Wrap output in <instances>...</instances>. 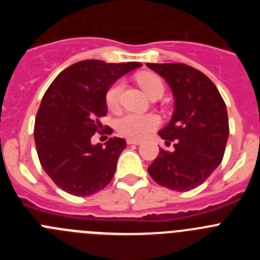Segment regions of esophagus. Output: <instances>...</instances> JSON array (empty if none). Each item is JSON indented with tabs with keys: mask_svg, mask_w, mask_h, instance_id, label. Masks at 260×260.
I'll list each match as a JSON object with an SVG mask.
<instances>
[{
	"mask_svg": "<svg viewBox=\"0 0 260 260\" xmlns=\"http://www.w3.org/2000/svg\"><path fill=\"white\" fill-rule=\"evenodd\" d=\"M127 144H141V141H137V139H127Z\"/></svg>",
	"mask_w": 260,
	"mask_h": 260,
	"instance_id": "esophagus-1",
	"label": "esophagus"
}]
</instances>
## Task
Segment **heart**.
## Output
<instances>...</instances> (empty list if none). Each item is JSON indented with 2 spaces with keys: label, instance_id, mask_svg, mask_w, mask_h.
Returning <instances> with one entry per match:
<instances>
[{
  "label": "heart",
  "instance_id": "1",
  "mask_svg": "<svg viewBox=\"0 0 260 260\" xmlns=\"http://www.w3.org/2000/svg\"><path fill=\"white\" fill-rule=\"evenodd\" d=\"M138 83L142 87L147 95L153 96L156 93L164 92V84L161 79L151 73H142L137 77ZM123 89V82L118 80L113 86L108 89L105 100L110 110H117L119 108L121 102V93ZM160 123V119L156 114H138V113H126L121 118H118L116 123L117 132L128 139H143L147 135L155 130Z\"/></svg>",
  "mask_w": 260,
  "mask_h": 260
}]
</instances>
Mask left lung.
I'll return each mask as SVG.
<instances>
[{
  "label": "left lung",
  "instance_id": "left-lung-1",
  "mask_svg": "<svg viewBox=\"0 0 260 260\" xmlns=\"http://www.w3.org/2000/svg\"><path fill=\"white\" fill-rule=\"evenodd\" d=\"M165 79L174 98L172 119L158 135L172 152L160 148L148 167L158 185L189 191L198 187L219 167L229 137L226 107L208 77L185 63H147Z\"/></svg>",
  "mask_w": 260,
  "mask_h": 260
}]
</instances>
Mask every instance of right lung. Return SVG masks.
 <instances>
[{
    "mask_svg": "<svg viewBox=\"0 0 260 260\" xmlns=\"http://www.w3.org/2000/svg\"><path fill=\"white\" fill-rule=\"evenodd\" d=\"M139 62L107 63L86 59L61 71L43 96L35 119L36 151L45 173L59 189L77 197L100 191L112 181L126 148L122 138L92 144L108 112V89ZM107 133H112L108 127Z\"/></svg>",
    "mask_w": 260,
    "mask_h": 260,
    "instance_id": "add662e5",
    "label": "right lung"
}]
</instances>
